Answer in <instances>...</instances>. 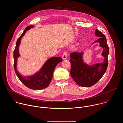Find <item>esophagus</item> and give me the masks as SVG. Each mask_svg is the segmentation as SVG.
<instances>
[{"instance_id":"1","label":"esophagus","mask_w":123,"mask_h":123,"mask_svg":"<svg viewBox=\"0 0 123 123\" xmlns=\"http://www.w3.org/2000/svg\"><path fill=\"white\" fill-rule=\"evenodd\" d=\"M67 57V52L66 51H64L63 53V55H62V58L63 59H66Z\"/></svg>"}]
</instances>
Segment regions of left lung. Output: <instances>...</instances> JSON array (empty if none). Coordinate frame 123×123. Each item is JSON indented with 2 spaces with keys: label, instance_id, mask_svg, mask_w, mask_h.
<instances>
[{
  "label": "left lung",
  "instance_id": "1",
  "mask_svg": "<svg viewBox=\"0 0 123 123\" xmlns=\"http://www.w3.org/2000/svg\"><path fill=\"white\" fill-rule=\"evenodd\" d=\"M95 34L99 38L94 43L99 42L100 46L104 49L102 55L104 57L105 60L102 63L91 67L83 62V53L74 52L70 55L71 75L78 85L83 87H90L96 84L105 73L108 66L109 49L106 37L102 32L97 29Z\"/></svg>",
  "mask_w": 123,
  "mask_h": 123
}]
</instances>
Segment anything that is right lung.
<instances>
[{
  "instance_id": "1",
  "label": "right lung",
  "mask_w": 123,
  "mask_h": 123,
  "mask_svg": "<svg viewBox=\"0 0 123 123\" xmlns=\"http://www.w3.org/2000/svg\"><path fill=\"white\" fill-rule=\"evenodd\" d=\"M33 27V25H29L26 27L17 41L16 48L14 51V67L16 74L19 79L26 87L32 89L41 90L49 86L52 78L53 72L56 66L58 63L62 61V59L60 57H54L49 58L45 63L39 72L30 76H22L18 72L16 69V65L17 58L20 55L18 47L20 43L21 37L25 35L26 31Z\"/></svg>"
}]
</instances>
